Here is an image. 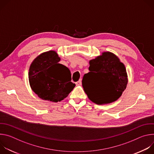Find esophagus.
Returning <instances> with one entry per match:
<instances>
[{"mask_svg": "<svg viewBox=\"0 0 154 154\" xmlns=\"http://www.w3.org/2000/svg\"><path fill=\"white\" fill-rule=\"evenodd\" d=\"M75 84H76V85H77V86L81 85H82V79H80L78 82H77L75 83Z\"/></svg>", "mask_w": 154, "mask_h": 154, "instance_id": "34e87169", "label": "esophagus"}]
</instances>
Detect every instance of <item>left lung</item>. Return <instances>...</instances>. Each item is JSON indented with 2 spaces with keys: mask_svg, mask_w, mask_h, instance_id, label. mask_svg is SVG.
<instances>
[{
  "mask_svg": "<svg viewBox=\"0 0 154 154\" xmlns=\"http://www.w3.org/2000/svg\"><path fill=\"white\" fill-rule=\"evenodd\" d=\"M90 72L85 74L82 86L88 97L97 105L110 103L117 100L125 90L128 77L124 63L113 53L103 52L89 61ZM103 87L107 94H100Z\"/></svg>",
  "mask_w": 154,
  "mask_h": 154,
  "instance_id": "1",
  "label": "left lung"
}]
</instances>
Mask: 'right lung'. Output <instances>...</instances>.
I'll return each mask as SVG.
<instances>
[{"label":"right lung","mask_w":154,"mask_h":154,"mask_svg":"<svg viewBox=\"0 0 154 154\" xmlns=\"http://www.w3.org/2000/svg\"><path fill=\"white\" fill-rule=\"evenodd\" d=\"M60 61L58 54L55 51H49L39 55L30 66V86L42 100L60 102L75 86L71 82L70 70L58 63Z\"/></svg>","instance_id":"obj_1"}]
</instances>
